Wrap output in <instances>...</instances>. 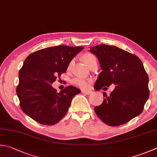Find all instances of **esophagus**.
I'll return each mask as SVG.
<instances>
[{
	"instance_id": "obj_1",
	"label": "esophagus",
	"mask_w": 157,
	"mask_h": 157,
	"mask_svg": "<svg viewBox=\"0 0 157 157\" xmlns=\"http://www.w3.org/2000/svg\"><path fill=\"white\" fill-rule=\"evenodd\" d=\"M82 93L84 94H90L93 93V92L90 90H82Z\"/></svg>"
}]
</instances>
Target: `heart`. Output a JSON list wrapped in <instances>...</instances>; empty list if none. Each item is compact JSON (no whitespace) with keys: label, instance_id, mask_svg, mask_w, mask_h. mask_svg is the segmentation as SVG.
Masks as SVG:
<instances>
[{"label":"heart","instance_id":"obj_1","mask_svg":"<svg viewBox=\"0 0 157 157\" xmlns=\"http://www.w3.org/2000/svg\"><path fill=\"white\" fill-rule=\"evenodd\" d=\"M94 60H97L96 58L92 54L90 53H86L84 54V56H82V60L84 61V63L86 64L87 66L89 65L92 61H93ZM73 83L76 85L79 86V88H81L82 89H86L90 87L91 81L90 79H82V78H75L73 79Z\"/></svg>","mask_w":157,"mask_h":157}]
</instances>
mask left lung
<instances>
[{
    "label": "left lung",
    "mask_w": 157,
    "mask_h": 157,
    "mask_svg": "<svg viewBox=\"0 0 157 157\" xmlns=\"http://www.w3.org/2000/svg\"><path fill=\"white\" fill-rule=\"evenodd\" d=\"M89 52L97 56L102 70L95 90L116 86L109 96L103 93V103L94 107L99 118L107 125L116 127L139 116L149 97L148 76L141 60L113 45H96Z\"/></svg>",
    "instance_id": "left-lung-1"
}]
</instances>
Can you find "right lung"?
I'll return each instance as SVG.
<instances>
[{"instance_id": "right-lung-1", "label": "right lung", "mask_w": 157, "mask_h": 157, "mask_svg": "<svg viewBox=\"0 0 157 157\" xmlns=\"http://www.w3.org/2000/svg\"><path fill=\"white\" fill-rule=\"evenodd\" d=\"M84 48L58 45L35 52L26 58L16 92L27 116L45 125L56 124L65 116L73 98L81 90L69 86L57 93L52 84L67 71L73 58Z\"/></svg>"}]
</instances>
